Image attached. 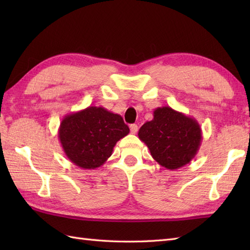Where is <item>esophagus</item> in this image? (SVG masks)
<instances>
[{"instance_id":"esophagus-1","label":"esophagus","mask_w":250,"mask_h":250,"mask_svg":"<svg viewBox=\"0 0 250 250\" xmlns=\"http://www.w3.org/2000/svg\"><path fill=\"white\" fill-rule=\"evenodd\" d=\"M130 130H131V133L132 134H136V132L139 131V126H137V125H130Z\"/></svg>"}]
</instances>
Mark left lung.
Returning <instances> with one entry per match:
<instances>
[{
  "label": "left lung",
  "instance_id": "obj_1",
  "mask_svg": "<svg viewBox=\"0 0 250 250\" xmlns=\"http://www.w3.org/2000/svg\"><path fill=\"white\" fill-rule=\"evenodd\" d=\"M139 137L160 166L177 169L190 163L198 153L202 130L192 117L163 106L153 110V119L141 126Z\"/></svg>",
  "mask_w": 250,
  "mask_h": 250
}]
</instances>
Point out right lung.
<instances>
[{
	"mask_svg": "<svg viewBox=\"0 0 250 250\" xmlns=\"http://www.w3.org/2000/svg\"><path fill=\"white\" fill-rule=\"evenodd\" d=\"M130 132L122 117L102 106L89 107L63 117L58 136L65 156L84 169L107 161L117 142Z\"/></svg>",
	"mask_w": 250,
	"mask_h": 250,
	"instance_id": "obj_1",
	"label": "right lung"
}]
</instances>
